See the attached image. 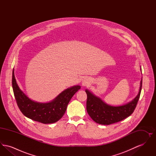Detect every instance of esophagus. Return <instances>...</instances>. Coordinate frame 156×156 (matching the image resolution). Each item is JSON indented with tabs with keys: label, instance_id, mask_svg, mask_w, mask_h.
Segmentation results:
<instances>
[{
	"label": "esophagus",
	"instance_id": "obj_1",
	"mask_svg": "<svg viewBox=\"0 0 156 156\" xmlns=\"http://www.w3.org/2000/svg\"><path fill=\"white\" fill-rule=\"evenodd\" d=\"M82 83H83V84H86V82L83 81Z\"/></svg>",
	"mask_w": 156,
	"mask_h": 156
}]
</instances>
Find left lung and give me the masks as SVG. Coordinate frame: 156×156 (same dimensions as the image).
Here are the masks:
<instances>
[{"mask_svg": "<svg viewBox=\"0 0 156 156\" xmlns=\"http://www.w3.org/2000/svg\"><path fill=\"white\" fill-rule=\"evenodd\" d=\"M141 86L142 80L137 97L130 102L119 106H112L105 104L99 98L86 89L87 111L88 115L96 123L104 125H109L126 119L133 113L136 107L141 93Z\"/></svg>", "mask_w": 156, "mask_h": 156, "instance_id": "left-lung-1", "label": "left lung"}]
</instances>
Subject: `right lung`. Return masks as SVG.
Wrapping results in <instances>:
<instances>
[{"instance_id": "obj_1", "label": "right lung", "mask_w": 156, "mask_h": 156, "mask_svg": "<svg viewBox=\"0 0 156 156\" xmlns=\"http://www.w3.org/2000/svg\"><path fill=\"white\" fill-rule=\"evenodd\" d=\"M12 87L17 106L23 114L29 119L44 124L53 123L61 119L67 110V105L75 94L81 88L76 85L62 92L53 101L39 103L31 100L19 88L12 73Z\"/></svg>"}]
</instances>
